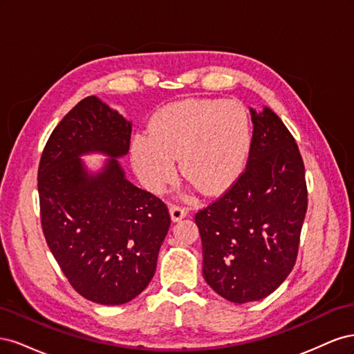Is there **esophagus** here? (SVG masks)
Instances as JSON below:
<instances>
[{
    "label": "esophagus",
    "mask_w": 354,
    "mask_h": 354,
    "mask_svg": "<svg viewBox=\"0 0 354 354\" xmlns=\"http://www.w3.org/2000/svg\"><path fill=\"white\" fill-rule=\"evenodd\" d=\"M169 214H171V218H173V221H178L187 216V208L178 205V203H171Z\"/></svg>",
    "instance_id": "obj_1"
}]
</instances>
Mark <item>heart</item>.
Wrapping results in <instances>:
<instances>
[{
  "instance_id": "b5f03b06",
  "label": "heart",
  "mask_w": 354,
  "mask_h": 354,
  "mask_svg": "<svg viewBox=\"0 0 354 354\" xmlns=\"http://www.w3.org/2000/svg\"><path fill=\"white\" fill-rule=\"evenodd\" d=\"M147 133L133 138L136 173L152 190H160L180 171L203 194H217L238 177L251 146V122L234 100L186 99L159 109Z\"/></svg>"
}]
</instances>
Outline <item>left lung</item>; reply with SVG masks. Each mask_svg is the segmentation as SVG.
Returning a JSON list of instances; mask_svg holds the SVG:
<instances>
[{
	"label": "left lung",
	"mask_w": 354,
	"mask_h": 354,
	"mask_svg": "<svg viewBox=\"0 0 354 354\" xmlns=\"http://www.w3.org/2000/svg\"><path fill=\"white\" fill-rule=\"evenodd\" d=\"M248 162L224 194L199 209L203 279L232 303L272 294L291 273L307 211L295 138L269 108L251 109Z\"/></svg>",
	"instance_id": "obj_1"
}]
</instances>
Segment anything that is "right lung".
<instances>
[{"mask_svg": "<svg viewBox=\"0 0 354 354\" xmlns=\"http://www.w3.org/2000/svg\"><path fill=\"white\" fill-rule=\"evenodd\" d=\"M131 122L90 95L53 130L38 167L41 226L72 288L93 303L131 301L152 281L169 224L165 203L125 178L116 158ZM111 156L90 175L79 156Z\"/></svg>", "mask_w": 354, "mask_h": 354, "instance_id": "add662e5", "label": "right lung"}]
</instances>
